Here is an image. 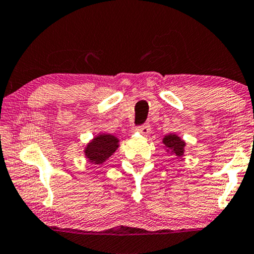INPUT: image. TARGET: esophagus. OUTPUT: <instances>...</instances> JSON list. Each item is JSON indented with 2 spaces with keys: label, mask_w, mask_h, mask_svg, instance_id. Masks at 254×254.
Listing matches in <instances>:
<instances>
[{
  "label": "esophagus",
  "mask_w": 254,
  "mask_h": 254,
  "mask_svg": "<svg viewBox=\"0 0 254 254\" xmlns=\"http://www.w3.org/2000/svg\"><path fill=\"white\" fill-rule=\"evenodd\" d=\"M136 130L138 131V132L143 133V135H148V133L150 132V124L144 123V124L139 125V127H136Z\"/></svg>",
  "instance_id": "1"
}]
</instances>
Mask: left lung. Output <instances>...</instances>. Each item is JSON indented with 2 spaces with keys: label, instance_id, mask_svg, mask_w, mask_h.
Here are the masks:
<instances>
[{
  "label": "left lung",
  "instance_id": "8db88e82",
  "mask_svg": "<svg viewBox=\"0 0 254 254\" xmlns=\"http://www.w3.org/2000/svg\"><path fill=\"white\" fill-rule=\"evenodd\" d=\"M163 144L166 145L168 150H170L177 157H182L185 152L186 143L177 135H167L163 138Z\"/></svg>",
  "mask_w": 254,
  "mask_h": 254
}]
</instances>
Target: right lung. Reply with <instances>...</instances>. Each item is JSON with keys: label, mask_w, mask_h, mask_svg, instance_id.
<instances>
[{"label": "right lung", "mask_w": 254, "mask_h": 254, "mask_svg": "<svg viewBox=\"0 0 254 254\" xmlns=\"http://www.w3.org/2000/svg\"><path fill=\"white\" fill-rule=\"evenodd\" d=\"M119 139L114 135L102 133L91 140L85 148V155L93 164H102L117 150Z\"/></svg>", "instance_id": "1"}]
</instances>
